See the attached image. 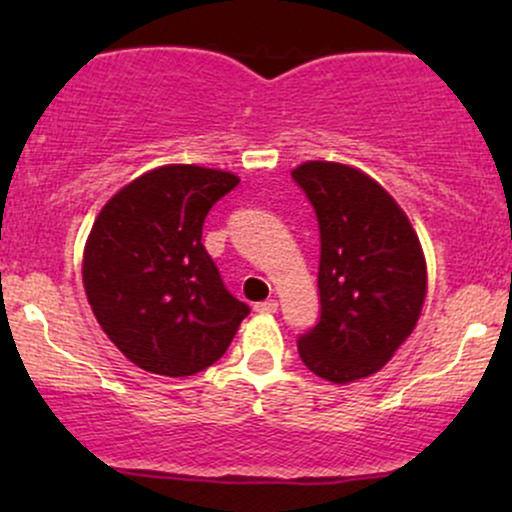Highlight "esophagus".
Returning a JSON list of instances; mask_svg holds the SVG:
<instances>
[{
    "mask_svg": "<svg viewBox=\"0 0 512 512\" xmlns=\"http://www.w3.org/2000/svg\"><path fill=\"white\" fill-rule=\"evenodd\" d=\"M255 310H257V313H262V315L276 313V310H279V303H276V301H274V298H267V301L257 303V305H255Z\"/></svg>",
    "mask_w": 512,
    "mask_h": 512,
    "instance_id": "34e87169",
    "label": "esophagus"
}]
</instances>
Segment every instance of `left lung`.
<instances>
[{
    "label": "left lung",
    "mask_w": 512,
    "mask_h": 512,
    "mask_svg": "<svg viewBox=\"0 0 512 512\" xmlns=\"http://www.w3.org/2000/svg\"><path fill=\"white\" fill-rule=\"evenodd\" d=\"M291 178L320 226V320L298 337L301 361L330 383L368 378L414 332L426 260L399 204L361 170L308 161Z\"/></svg>",
    "instance_id": "obj_1"
}]
</instances>
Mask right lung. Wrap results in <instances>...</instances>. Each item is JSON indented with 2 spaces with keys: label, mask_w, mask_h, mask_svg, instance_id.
<instances>
[{
  "label": "right lung",
  "mask_w": 512,
  "mask_h": 512,
  "mask_svg": "<svg viewBox=\"0 0 512 512\" xmlns=\"http://www.w3.org/2000/svg\"><path fill=\"white\" fill-rule=\"evenodd\" d=\"M238 175L163 166L101 209L84 250V289L98 325L134 366L195 375L226 354L250 308L223 286L202 245L209 209Z\"/></svg>",
  "instance_id": "1"
}]
</instances>
